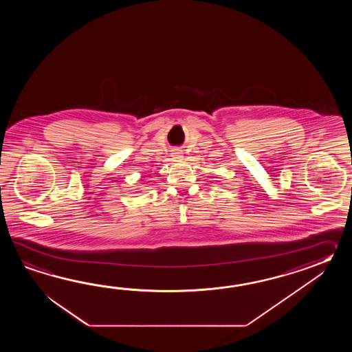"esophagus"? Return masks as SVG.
Instances as JSON below:
<instances>
[{
	"label": "esophagus",
	"instance_id": "34e87169",
	"mask_svg": "<svg viewBox=\"0 0 352 352\" xmlns=\"http://www.w3.org/2000/svg\"><path fill=\"white\" fill-rule=\"evenodd\" d=\"M173 157L175 160H179V158L182 157V152L179 150L173 151Z\"/></svg>",
	"mask_w": 352,
	"mask_h": 352
}]
</instances>
